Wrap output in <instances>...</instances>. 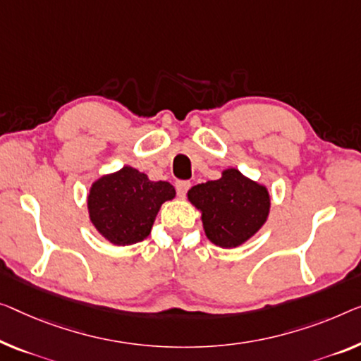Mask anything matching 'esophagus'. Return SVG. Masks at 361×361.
<instances>
[{"label": "esophagus", "mask_w": 361, "mask_h": 361, "mask_svg": "<svg viewBox=\"0 0 361 361\" xmlns=\"http://www.w3.org/2000/svg\"><path fill=\"white\" fill-rule=\"evenodd\" d=\"M175 188H176V192H178V196L183 197L188 192V190L191 188V183L185 181V180H180V181L175 183Z\"/></svg>", "instance_id": "34e87169"}]
</instances>
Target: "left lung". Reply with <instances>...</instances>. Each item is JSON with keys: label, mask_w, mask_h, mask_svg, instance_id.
Listing matches in <instances>:
<instances>
[{"label": "left lung", "mask_w": 361, "mask_h": 361, "mask_svg": "<svg viewBox=\"0 0 361 361\" xmlns=\"http://www.w3.org/2000/svg\"><path fill=\"white\" fill-rule=\"evenodd\" d=\"M188 199L202 211L207 238L222 248L250 240L264 225L271 207L266 188L235 169L225 170L220 180L192 186Z\"/></svg>", "instance_id": "obj_1"}]
</instances>
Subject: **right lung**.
<instances>
[{"label": "right lung", "instance_id": "right-lung-1", "mask_svg": "<svg viewBox=\"0 0 361 361\" xmlns=\"http://www.w3.org/2000/svg\"><path fill=\"white\" fill-rule=\"evenodd\" d=\"M173 197L169 181H150L133 166H123L94 183L87 206L95 228L110 243L125 246L149 236L160 206Z\"/></svg>", "mask_w": 361, "mask_h": 361}]
</instances>
